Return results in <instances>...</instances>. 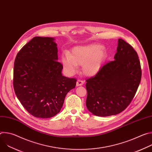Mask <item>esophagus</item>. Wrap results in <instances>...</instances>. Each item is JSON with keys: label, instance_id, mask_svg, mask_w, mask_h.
<instances>
[{"label": "esophagus", "instance_id": "esophagus-1", "mask_svg": "<svg viewBox=\"0 0 152 152\" xmlns=\"http://www.w3.org/2000/svg\"><path fill=\"white\" fill-rule=\"evenodd\" d=\"M83 84V81L81 80H77L76 82V86H81Z\"/></svg>", "mask_w": 152, "mask_h": 152}]
</instances>
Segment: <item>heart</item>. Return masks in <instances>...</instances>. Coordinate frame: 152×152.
<instances>
[{"mask_svg": "<svg viewBox=\"0 0 152 152\" xmlns=\"http://www.w3.org/2000/svg\"><path fill=\"white\" fill-rule=\"evenodd\" d=\"M106 57L107 52L102 45L91 44L76 46L73 48L70 54H63L61 62L65 72L69 75L76 73L79 65L82 66L85 75L92 77L100 72Z\"/></svg>", "mask_w": 152, "mask_h": 152, "instance_id": "heart-1", "label": "heart"}]
</instances>
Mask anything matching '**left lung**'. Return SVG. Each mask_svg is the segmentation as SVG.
Listing matches in <instances>:
<instances>
[{
    "mask_svg": "<svg viewBox=\"0 0 152 152\" xmlns=\"http://www.w3.org/2000/svg\"><path fill=\"white\" fill-rule=\"evenodd\" d=\"M141 79L138 56L134 48L119 38L114 60L86 80L88 111L99 117L118 114L134 97Z\"/></svg>",
    "mask_w": 152,
    "mask_h": 152,
    "instance_id": "obj_1",
    "label": "left lung"
}]
</instances>
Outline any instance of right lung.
<instances>
[{"label": "right lung", "instance_id": "1", "mask_svg": "<svg viewBox=\"0 0 152 152\" xmlns=\"http://www.w3.org/2000/svg\"><path fill=\"white\" fill-rule=\"evenodd\" d=\"M52 37H35L17 53L13 85L17 97L33 116L48 118L60 112L77 80L62 75L58 48Z\"/></svg>", "mask_w": 152, "mask_h": 152}]
</instances>
